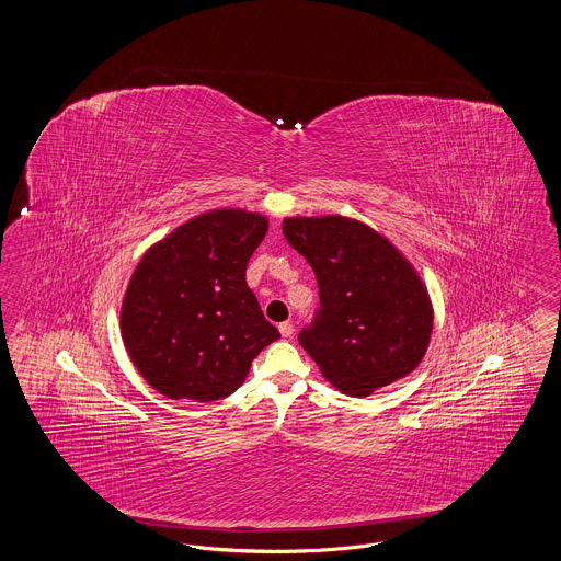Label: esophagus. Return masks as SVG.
Returning <instances> with one entry per match:
<instances>
[{"instance_id":"34e87169","label":"esophagus","mask_w":561,"mask_h":561,"mask_svg":"<svg viewBox=\"0 0 561 561\" xmlns=\"http://www.w3.org/2000/svg\"><path fill=\"white\" fill-rule=\"evenodd\" d=\"M279 332H282L284 339H290L294 332L293 323H290V321H282V323H279Z\"/></svg>"}]
</instances>
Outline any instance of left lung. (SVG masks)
<instances>
[{"label": "left lung", "mask_w": 561, "mask_h": 561, "mask_svg": "<svg viewBox=\"0 0 561 561\" xmlns=\"http://www.w3.org/2000/svg\"><path fill=\"white\" fill-rule=\"evenodd\" d=\"M284 236L320 286L318 318L298 334L345 396L368 398L416 370L433 332L419 273L373 227L339 214L284 218Z\"/></svg>", "instance_id": "left-lung-1"}]
</instances>
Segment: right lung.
Listing matches in <instances>:
<instances>
[{"mask_svg":"<svg viewBox=\"0 0 561 561\" xmlns=\"http://www.w3.org/2000/svg\"><path fill=\"white\" fill-rule=\"evenodd\" d=\"M267 229L263 214L220 208L191 218L142 254L119 330L136 370L161 396L222 400L279 339L245 284Z\"/></svg>","mask_w":561,"mask_h":561,"instance_id":"obj_1","label":"right lung"}]
</instances>
